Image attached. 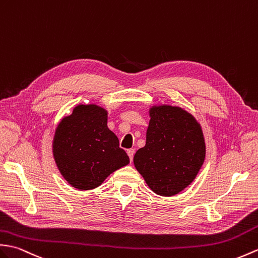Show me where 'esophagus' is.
I'll return each instance as SVG.
<instances>
[{
	"label": "esophagus",
	"instance_id": "esophagus-1",
	"mask_svg": "<svg viewBox=\"0 0 258 258\" xmlns=\"http://www.w3.org/2000/svg\"><path fill=\"white\" fill-rule=\"evenodd\" d=\"M134 154H135V149H134V148H130V149H127V155H128V157H130V160H131V161L133 160Z\"/></svg>",
	"mask_w": 258,
	"mask_h": 258
}]
</instances>
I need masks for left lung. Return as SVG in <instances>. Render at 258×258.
<instances>
[{"instance_id": "left-lung-1", "label": "left lung", "mask_w": 258, "mask_h": 258, "mask_svg": "<svg viewBox=\"0 0 258 258\" xmlns=\"http://www.w3.org/2000/svg\"><path fill=\"white\" fill-rule=\"evenodd\" d=\"M149 116L146 144L135 154V168L155 194L175 196L195 180L205 163L202 128L179 106L154 105Z\"/></svg>"}]
</instances>
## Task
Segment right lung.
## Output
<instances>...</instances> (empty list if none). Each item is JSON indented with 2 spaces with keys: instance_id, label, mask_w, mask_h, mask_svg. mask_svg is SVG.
I'll return each mask as SVG.
<instances>
[{
  "instance_id": "right-lung-1",
  "label": "right lung",
  "mask_w": 258,
  "mask_h": 258,
  "mask_svg": "<svg viewBox=\"0 0 258 258\" xmlns=\"http://www.w3.org/2000/svg\"><path fill=\"white\" fill-rule=\"evenodd\" d=\"M52 154L62 177L79 190L99 187L130 163L118 139L107 127V111L95 104L77 105L55 132Z\"/></svg>"
}]
</instances>
